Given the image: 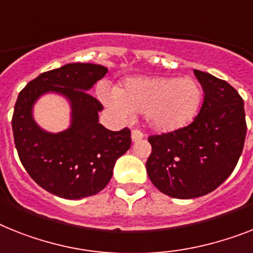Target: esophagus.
I'll return each instance as SVG.
<instances>
[{"instance_id":"esophagus-1","label":"esophagus","mask_w":253,"mask_h":253,"mask_svg":"<svg viewBox=\"0 0 253 253\" xmlns=\"http://www.w3.org/2000/svg\"><path fill=\"white\" fill-rule=\"evenodd\" d=\"M143 138V133L138 129H133L131 130V141L133 142H137V141H141Z\"/></svg>"}]
</instances>
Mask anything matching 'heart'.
<instances>
[{"label":"heart","instance_id":"b5f03b06","mask_svg":"<svg viewBox=\"0 0 253 253\" xmlns=\"http://www.w3.org/2000/svg\"><path fill=\"white\" fill-rule=\"evenodd\" d=\"M104 102L122 119L145 114L151 128L173 131L183 128L197 115L202 89L191 77H130L118 90L101 91Z\"/></svg>","mask_w":253,"mask_h":253}]
</instances>
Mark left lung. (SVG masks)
I'll use <instances>...</instances> for the list:
<instances>
[{
    "label": "left lung",
    "mask_w": 253,
    "mask_h": 253,
    "mask_svg": "<svg viewBox=\"0 0 253 253\" xmlns=\"http://www.w3.org/2000/svg\"><path fill=\"white\" fill-rule=\"evenodd\" d=\"M194 74L204 90L199 114L187 126L149 137L150 181L177 199L202 197L220 186L237 167L247 133L239 93L203 71Z\"/></svg>",
    "instance_id": "1"
}]
</instances>
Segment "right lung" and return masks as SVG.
<instances>
[{
  "label": "right lung",
  "mask_w": 253,
  "mask_h": 253,
  "mask_svg": "<svg viewBox=\"0 0 253 253\" xmlns=\"http://www.w3.org/2000/svg\"><path fill=\"white\" fill-rule=\"evenodd\" d=\"M106 74L101 64L70 63L43 72L19 93L11 120L19 159L31 178L56 197L76 200L98 194L130 147V130L99 124L103 106L87 93ZM47 91L63 93L73 107L71 126L56 135L40 129L32 118L33 103Z\"/></svg>",
  "instance_id": "1"
}]
</instances>
